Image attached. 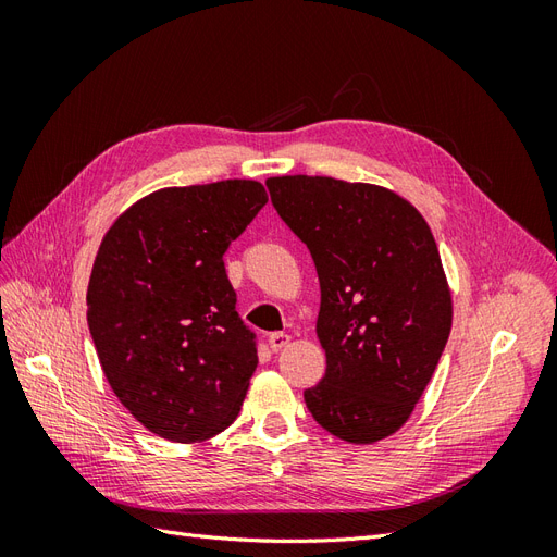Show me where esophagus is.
I'll return each mask as SVG.
<instances>
[{
  "label": "esophagus",
  "mask_w": 557,
  "mask_h": 557,
  "mask_svg": "<svg viewBox=\"0 0 557 557\" xmlns=\"http://www.w3.org/2000/svg\"><path fill=\"white\" fill-rule=\"evenodd\" d=\"M290 339H293V336L288 332H274L272 336H269V346H272L274 352H278L281 348H285V346L290 344Z\"/></svg>",
  "instance_id": "obj_1"
}]
</instances>
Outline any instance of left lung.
<instances>
[{"label": "left lung", "instance_id": "left-lung-1", "mask_svg": "<svg viewBox=\"0 0 557 557\" xmlns=\"http://www.w3.org/2000/svg\"><path fill=\"white\" fill-rule=\"evenodd\" d=\"M267 188L320 281L315 334L327 369L307 407L339 440L376 444L411 418L450 334L453 295L432 230L383 185L295 174Z\"/></svg>", "mask_w": 557, "mask_h": 557}]
</instances>
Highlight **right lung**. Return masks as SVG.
I'll return each mask as SVG.
<instances>
[{"mask_svg": "<svg viewBox=\"0 0 557 557\" xmlns=\"http://www.w3.org/2000/svg\"><path fill=\"white\" fill-rule=\"evenodd\" d=\"M267 205L260 181L162 188L134 201L99 244L88 325L123 407L166 442L227 430L256 374L223 256Z\"/></svg>", "mask_w": 557, "mask_h": 557, "instance_id": "right-lung-1", "label": "right lung"}]
</instances>
